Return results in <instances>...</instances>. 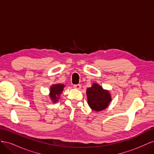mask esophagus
Returning <instances> with one entry per match:
<instances>
[{"instance_id":"34e87169","label":"esophagus","mask_w":154,"mask_h":154,"mask_svg":"<svg viewBox=\"0 0 154 154\" xmlns=\"http://www.w3.org/2000/svg\"><path fill=\"white\" fill-rule=\"evenodd\" d=\"M73 87H74V88H76V89H80V88H81L82 86H81L80 84H75V85H73Z\"/></svg>"}]
</instances>
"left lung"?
Wrapping results in <instances>:
<instances>
[{
	"mask_svg": "<svg viewBox=\"0 0 154 154\" xmlns=\"http://www.w3.org/2000/svg\"><path fill=\"white\" fill-rule=\"evenodd\" d=\"M88 104L95 111H100L106 109L111 101L109 91L103 90L97 83H94L91 87L87 89Z\"/></svg>",
	"mask_w": 154,
	"mask_h": 154,
	"instance_id": "1",
	"label": "left lung"
}]
</instances>
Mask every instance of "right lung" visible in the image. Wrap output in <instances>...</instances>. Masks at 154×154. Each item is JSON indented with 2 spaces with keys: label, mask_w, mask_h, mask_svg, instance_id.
<instances>
[{
  "label": "right lung",
  "mask_w": 154,
  "mask_h": 154,
  "mask_svg": "<svg viewBox=\"0 0 154 154\" xmlns=\"http://www.w3.org/2000/svg\"><path fill=\"white\" fill-rule=\"evenodd\" d=\"M64 85L62 84L53 85L50 88V97L54 103H56L59 99V96L61 94Z\"/></svg>",
  "instance_id": "add662e5"
}]
</instances>
